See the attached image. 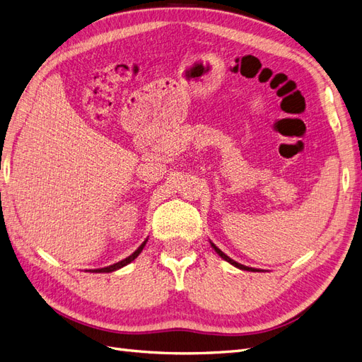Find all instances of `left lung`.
<instances>
[{
	"label": "left lung",
	"instance_id": "8db88e82",
	"mask_svg": "<svg viewBox=\"0 0 362 362\" xmlns=\"http://www.w3.org/2000/svg\"><path fill=\"white\" fill-rule=\"evenodd\" d=\"M210 245H211V247L216 250V254L218 255V257H221V258H223L225 261H228L229 262V264H233L234 267H237V269H240V270H247V272H259V270H257V269H252V267H247V266H243V264H240V262H237V261H234V259H231V258H229L226 254H223V252L221 250V249H218L214 243H211L210 242Z\"/></svg>",
	"mask_w": 362,
	"mask_h": 362
}]
</instances>
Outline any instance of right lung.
Wrapping results in <instances>:
<instances>
[{
	"label": "right lung",
	"instance_id": "right-lung-1",
	"mask_svg": "<svg viewBox=\"0 0 362 362\" xmlns=\"http://www.w3.org/2000/svg\"><path fill=\"white\" fill-rule=\"evenodd\" d=\"M146 242H148V238L145 240L144 243H141L133 254H131L129 257H127L125 259H122V261H119V262H115V264H112V266H107V267H103V269H92V270H87V272H92V273H110V272H115V270H119V269H122V267H125L127 264H129L131 261H134L137 257H139V254L141 250H144V247H145V245H146Z\"/></svg>",
	"mask_w": 362,
	"mask_h": 362
}]
</instances>
